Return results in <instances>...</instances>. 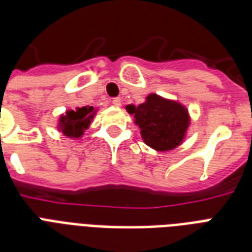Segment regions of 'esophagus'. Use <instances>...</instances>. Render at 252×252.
<instances>
[{
  "label": "esophagus",
  "mask_w": 252,
  "mask_h": 252,
  "mask_svg": "<svg viewBox=\"0 0 252 252\" xmlns=\"http://www.w3.org/2000/svg\"><path fill=\"white\" fill-rule=\"evenodd\" d=\"M112 104H114L115 107H120V106H122V99L114 98V99H112Z\"/></svg>",
  "instance_id": "obj_1"
}]
</instances>
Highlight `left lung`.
Returning a JSON list of instances; mask_svg holds the SVG:
<instances>
[{"label":"left lung","instance_id":"left-lung-1","mask_svg":"<svg viewBox=\"0 0 252 252\" xmlns=\"http://www.w3.org/2000/svg\"><path fill=\"white\" fill-rule=\"evenodd\" d=\"M126 111L133 115L144 142L158 152H168L179 146L189 126L187 108L157 94H149L137 107L126 106Z\"/></svg>","mask_w":252,"mask_h":252}]
</instances>
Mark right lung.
I'll use <instances>...</instances> for the list:
<instances>
[{"label":"right lung","mask_w":252,"mask_h":252,"mask_svg":"<svg viewBox=\"0 0 252 252\" xmlns=\"http://www.w3.org/2000/svg\"><path fill=\"white\" fill-rule=\"evenodd\" d=\"M95 111L96 110L91 106L77 107L76 110H68L59 119V130L69 138L82 137L85 130L90 126Z\"/></svg>","instance_id":"add662e5"}]
</instances>
